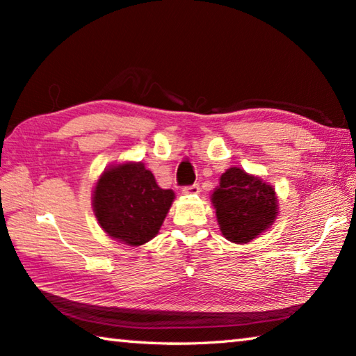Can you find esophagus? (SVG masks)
<instances>
[{
	"instance_id": "obj_1",
	"label": "esophagus",
	"mask_w": 356,
	"mask_h": 356,
	"mask_svg": "<svg viewBox=\"0 0 356 356\" xmlns=\"http://www.w3.org/2000/svg\"><path fill=\"white\" fill-rule=\"evenodd\" d=\"M200 184H193V185H188V186H184V193L185 195H197L200 193Z\"/></svg>"
}]
</instances>
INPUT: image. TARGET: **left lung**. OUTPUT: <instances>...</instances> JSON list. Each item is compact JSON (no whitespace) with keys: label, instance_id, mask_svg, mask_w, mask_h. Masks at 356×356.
<instances>
[{"label":"left lung","instance_id":"left-lung-1","mask_svg":"<svg viewBox=\"0 0 356 356\" xmlns=\"http://www.w3.org/2000/svg\"><path fill=\"white\" fill-rule=\"evenodd\" d=\"M212 195L220 229L234 243H248L278 215L272 186L240 168H229Z\"/></svg>","mask_w":356,"mask_h":356}]
</instances>
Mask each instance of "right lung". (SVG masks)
Instances as JSON below:
<instances>
[{"mask_svg": "<svg viewBox=\"0 0 356 356\" xmlns=\"http://www.w3.org/2000/svg\"><path fill=\"white\" fill-rule=\"evenodd\" d=\"M174 200L141 163L113 166L94 190V212L108 236L131 246L155 237Z\"/></svg>", "mask_w": 356, "mask_h": 356, "instance_id": "obj_1", "label": "right lung"}]
</instances>
